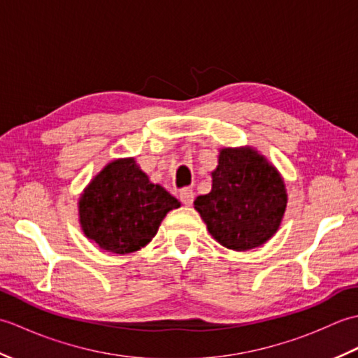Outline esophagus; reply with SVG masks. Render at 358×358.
<instances>
[{"instance_id": "1", "label": "esophagus", "mask_w": 358, "mask_h": 358, "mask_svg": "<svg viewBox=\"0 0 358 358\" xmlns=\"http://www.w3.org/2000/svg\"><path fill=\"white\" fill-rule=\"evenodd\" d=\"M180 200L183 201L186 206H191V204L194 203V191L191 187H183L180 191Z\"/></svg>"}]
</instances>
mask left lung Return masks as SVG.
<instances>
[{
    "label": "left lung",
    "instance_id": "1",
    "mask_svg": "<svg viewBox=\"0 0 358 358\" xmlns=\"http://www.w3.org/2000/svg\"><path fill=\"white\" fill-rule=\"evenodd\" d=\"M286 189L275 167L252 149H223L212 191L194 204L220 245L248 250L273 234L286 209Z\"/></svg>",
    "mask_w": 358,
    "mask_h": 358
}]
</instances>
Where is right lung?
<instances>
[{
	"label": "right lung",
	"mask_w": 358,
	"mask_h": 358,
	"mask_svg": "<svg viewBox=\"0 0 358 358\" xmlns=\"http://www.w3.org/2000/svg\"><path fill=\"white\" fill-rule=\"evenodd\" d=\"M177 199L150 183L134 158L115 159L90 181L80 200L86 237L113 254L135 252L155 237Z\"/></svg>",
	"instance_id": "add662e5"
}]
</instances>
